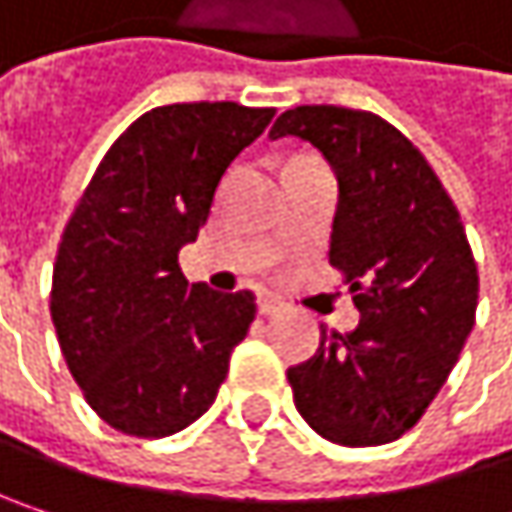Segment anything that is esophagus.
Here are the masks:
<instances>
[{"instance_id": "34e87169", "label": "esophagus", "mask_w": 512, "mask_h": 512, "mask_svg": "<svg viewBox=\"0 0 512 512\" xmlns=\"http://www.w3.org/2000/svg\"><path fill=\"white\" fill-rule=\"evenodd\" d=\"M257 311H260L263 317H269V314L281 311V302H278L275 296H260V299H257Z\"/></svg>"}]
</instances>
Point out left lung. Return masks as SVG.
<instances>
[{"label":"left lung","mask_w":512,"mask_h":512,"mask_svg":"<svg viewBox=\"0 0 512 512\" xmlns=\"http://www.w3.org/2000/svg\"><path fill=\"white\" fill-rule=\"evenodd\" d=\"M314 145L338 177L329 260L350 284L353 332L320 329L290 367L293 403L314 433L370 448L400 439L454 370L477 311V263L460 213L421 151L373 112L296 106L269 139Z\"/></svg>","instance_id":"8db88e82"}]
</instances>
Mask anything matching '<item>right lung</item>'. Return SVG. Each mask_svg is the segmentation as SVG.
I'll list each match as a JSON object with an SVG mask.
<instances>
[{
    "instance_id": "1",
    "label": "right lung",
    "mask_w": 512,
    "mask_h": 512,
    "mask_svg": "<svg viewBox=\"0 0 512 512\" xmlns=\"http://www.w3.org/2000/svg\"><path fill=\"white\" fill-rule=\"evenodd\" d=\"M272 115L228 100L145 112L106 151L61 234L58 347L88 406L127 436L162 439L198 421L255 320L249 290L189 284L177 255Z\"/></svg>"
}]
</instances>
